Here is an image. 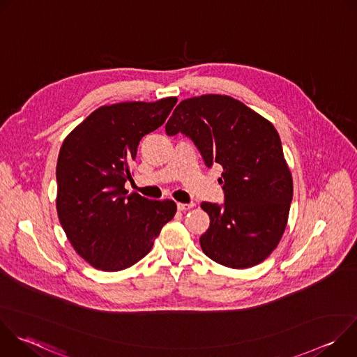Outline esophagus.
<instances>
[{"instance_id":"obj_1","label":"esophagus","mask_w":357,"mask_h":357,"mask_svg":"<svg viewBox=\"0 0 357 357\" xmlns=\"http://www.w3.org/2000/svg\"><path fill=\"white\" fill-rule=\"evenodd\" d=\"M176 206H178V211L186 212V211H189V209H192L195 206V203H178Z\"/></svg>"}]
</instances>
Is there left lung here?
I'll return each mask as SVG.
<instances>
[{
    "label": "left lung",
    "instance_id": "8db88e82",
    "mask_svg": "<svg viewBox=\"0 0 357 357\" xmlns=\"http://www.w3.org/2000/svg\"><path fill=\"white\" fill-rule=\"evenodd\" d=\"M189 137L208 168L223 172L225 203L202 202L211 218L199 241L213 261L248 268L278 245L292 200V176L274 126L241 101L205 94L181 101L165 126Z\"/></svg>",
    "mask_w": 357,
    "mask_h": 357
}]
</instances>
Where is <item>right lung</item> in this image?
I'll use <instances>...</instances> for the list:
<instances>
[{"instance_id": "1", "label": "right lung", "mask_w": 357, "mask_h": 357, "mask_svg": "<svg viewBox=\"0 0 357 357\" xmlns=\"http://www.w3.org/2000/svg\"><path fill=\"white\" fill-rule=\"evenodd\" d=\"M176 97L126 101L94 110L63 141L56 165L59 222L80 257L120 271L151 251L176 213L174 200H151L124 188L141 138L161 127Z\"/></svg>"}]
</instances>
